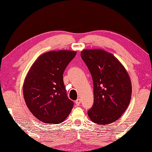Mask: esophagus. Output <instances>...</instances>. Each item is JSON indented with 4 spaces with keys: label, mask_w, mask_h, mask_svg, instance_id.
<instances>
[{
    "label": "esophagus",
    "mask_w": 152,
    "mask_h": 152,
    "mask_svg": "<svg viewBox=\"0 0 152 152\" xmlns=\"http://www.w3.org/2000/svg\"><path fill=\"white\" fill-rule=\"evenodd\" d=\"M81 99H78L76 101V104L77 105V106H79L80 104V103H81Z\"/></svg>",
    "instance_id": "1"
}]
</instances>
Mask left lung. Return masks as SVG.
<instances>
[{"label":"left lung","instance_id":"1","mask_svg":"<svg viewBox=\"0 0 152 152\" xmlns=\"http://www.w3.org/2000/svg\"><path fill=\"white\" fill-rule=\"evenodd\" d=\"M81 57L93 82L94 103L88 112L89 117L95 124H111L129 104L132 87L129 74L121 63L104 50H84Z\"/></svg>","mask_w":152,"mask_h":152}]
</instances>
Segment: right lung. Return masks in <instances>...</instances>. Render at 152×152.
<instances>
[{
    "instance_id": "add662e5",
    "label": "right lung",
    "mask_w": 152,
    "mask_h": 152,
    "mask_svg": "<svg viewBox=\"0 0 152 152\" xmlns=\"http://www.w3.org/2000/svg\"><path fill=\"white\" fill-rule=\"evenodd\" d=\"M76 52L51 51L38 57L25 80L23 96L31 112L40 121L59 124L74 106L67 96L63 73Z\"/></svg>"
}]
</instances>
